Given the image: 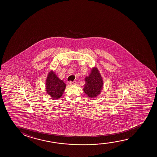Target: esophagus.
I'll use <instances>...</instances> for the list:
<instances>
[{
  "instance_id": "obj_1",
  "label": "esophagus",
  "mask_w": 157,
  "mask_h": 157,
  "mask_svg": "<svg viewBox=\"0 0 157 157\" xmlns=\"http://www.w3.org/2000/svg\"><path fill=\"white\" fill-rule=\"evenodd\" d=\"M75 84H76V82H69V84H70V85H75Z\"/></svg>"
}]
</instances>
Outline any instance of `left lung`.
Segmentation results:
<instances>
[{"label":"left lung","instance_id":"left-lung-1","mask_svg":"<svg viewBox=\"0 0 157 157\" xmlns=\"http://www.w3.org/2000/svg\"><path fill=\"white\" fill-rule=\"evenodd\" d=\"M84 91L88 97L95 98L98 96L103 88L102 78L97 67L92 69L90 73L85 78Z\"/></svg>","mask_w":157,"mask_h":157}]
</instances>
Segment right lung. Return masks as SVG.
<instances>
[{"label": "right lung", "mask_w": 157, "mask_h": 157, "mask_svg": "<svg viewBox=\"0 0 157 157\" xmlns=\"http://www.w3.org/2000/svg\"><path fill=\"white\" fill-rule=\"evenodd\" d=\"M46 91L52 99H58L62 96L66 84L53 71H50L46 79Z\"/></svg>", "instance_id": "obj_1"}]
</instances>
